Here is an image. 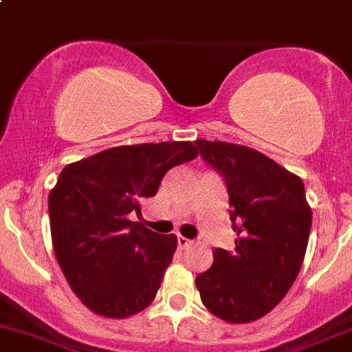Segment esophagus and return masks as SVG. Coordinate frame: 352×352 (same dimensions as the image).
Instances as JSON below:
<instances>
[{
  "label": "esophagus",
  "mask_w": 352,
  "mask_h": 352,
  "mask_svg": "<svg viewBox=\"0 0 352 352\" xmlns=\"http://www.w3.org/2000/svg\"><path fill=\"white\" fill-rule=\"evenodd\" d=\"M191 244H193V242H191L190 239L183 237V235H177V248H179V249H186V248H190Z\"/></svg>",
  "instance_id": "obj_1"
}]
</instances>
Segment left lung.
<instances>
[{
    "mask_svg": "<svg viewBox=\"0 0 352 352\" xmlns=\"http://www.w3.org/2000/svg\"><path fill=\"white\" fill-rule=\"evenodd\" d=\"M201 157L223 176L237 232L235 249L213 251L197 288L210 314L249 324L270 314L302 267L311 208L302 177L259 151L222 140H197Z\"/></svg>",
    "mask_w": 352,
    "mask_h": 352,
    "instance_id": "obj_1",
    "label": "left lung"
}]
</instances>
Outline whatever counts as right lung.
Segmentation results:
<instances>
[{
  "mask_svg": "<svg viewBox=\"0 0 352 352\" xmlns=\"http://www.w3.org/2000/svg\"><path fill=\"white\" fill-rule=\"evenodd\" d=\"M197 155L190 140L135 144L60 171L49 193L52 248L71 289L96 315L132 317L155 298L177 237L155 234L129 213H140L166 173Z\"/></svg>",
  "mask_w": 352,
  "mask_h": 352,
  "instance_id": "1",
  "label": "right lung"
}]
</instances>
